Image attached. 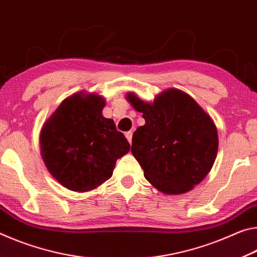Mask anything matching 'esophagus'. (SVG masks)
Here are the masks:
<instances>
[{
    "mask_svg": "<svg viewBox=\"0 0 257 257\" xmlns=\"http://www.w3.org/2000/svg\"><path fill=\"white\" fill-rule=\"evenodd\" d=\"M125 137H126V139H127V141L130 142V144H131V142H132V132L131 131L125 132Z\"/></svg>",
    "mask_w": 257,
    "mask_h": 257,
    "instance_id": "34e87169",
    "label": "esophagus"
}]
</instances>
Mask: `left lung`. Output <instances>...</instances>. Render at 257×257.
I'll use <instances>...</instances> for the list:
<instances>
[{
    "label": "left lung",
    "mask_w": 257,
    "mask_h": 257,
    "mask_svg": "<svg viewBox=\"0 0 257 257\" xmlns=\"http://www.w3.org/2000/svg\"><path fill=\"white\" fill-rule=\"evenodd\" d=\"M142 112L144 126L133 133V156L145 178L166 195H181L200 183L215 162L218 137L215 124L190 95L168 89L153 103L126 95Z\"/></svg>",
    "instance_id": "left-lung-1"
}]
</instances>
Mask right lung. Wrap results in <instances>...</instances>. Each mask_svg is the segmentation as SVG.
Masks as SVG:
<instances>
[{
	"label": "right lung",
	"instance_id": "1",
	"mask_svg": "<svg viewBox=\"0 0 257 257\" xmlns=\"http://www.w3.org/2000/svg\"><path fill=\"white\" fill-rule=\"evenodd\" d=\"M104 104L102 96L78 92L62 101L42 127L45 166L71 191L85 192L106 182L117 159L130 151L124 134L102 116Z\"/></svg>",
	"mask_w": 257,
	"mask_h": 257
}]
</instances>
